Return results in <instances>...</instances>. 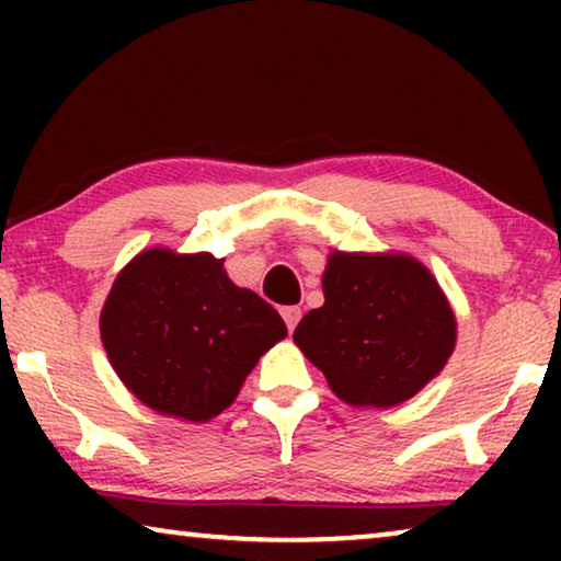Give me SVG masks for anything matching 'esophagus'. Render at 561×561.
I'll return each mask as SVG.
<instances>
[{
	"label": "esophagus",
	"instance_id": "obj_1",
	"mask_svg": "<svg viewBox=\"0 0 561 561\" xmlns=\"http://www.w3.org/2000/svg\"><path fill=\"white\" fill-rule=\"evenodd\" d=\"M280 317H283V321H286L288 332H294L298 321H301V309H298V306H283Z\"/></svg>",
	"mask_w": 561,
	"mask_h": 561
}]
</instances>
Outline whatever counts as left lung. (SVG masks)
I'll use <instances>...</instances> for the list:
<instances>
[{
    "label": "left lung",
    "instance_id": "1",
    "mask_svg": "<svg viewBox=\"0 0 561 561\" xmlns=\"http://www.w3.org/2000/svg\"><path fill=\"white\" fill-rule=\"evenodd\" d=\"M321 283L324 306L306 313L294 340L342 401H409L455 350L447 298L416 260L334 252Z\"/></svg>",
    "mask_w": 561,
    "mask_h": 561
}]
</instances>
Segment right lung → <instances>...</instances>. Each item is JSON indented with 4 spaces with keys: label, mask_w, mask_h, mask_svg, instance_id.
Returning a JSON list of instances; mask_svg holds the SVG:
<instances>
[{
    "label": "right lung",
    "mask_w": 561,
    "mask_h": 561,
    "mask_svg": "<svg viewBox=\"0 0 561 561\" xmlns=\"http://www.w3.org/2000/svg\"><path fill=\"white\" fill-rule=\"evenodd\" d=\"M225 260L148 250L114 280L102 342L122 382L168 416L209 421L263 352L288 334L271 304L237 288Z\"/></svg>",
    "instance_id": "right-lung-1"
}]
</instances>
